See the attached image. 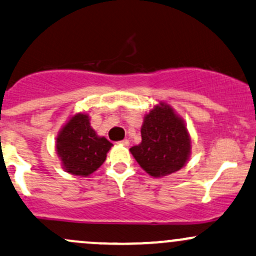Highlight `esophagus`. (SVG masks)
I'll return each instance as SVG.
<instances>
[{"label": "esophagus", "mask_w": 256, "mask_h": 256, "mask_svg": "<svg viewBox=\"0 0 256 256\" xmlns=\"http://www.w3.org/2000/svg\"><path fill=\"white\" fill-rule=\"evenodd\" d=\"M120 144H122V146H125V147H128V146L130 144V142H128V140H122V141L120 142Z\"/></svg>", "instance_id": "34e87169"}]
</instances>
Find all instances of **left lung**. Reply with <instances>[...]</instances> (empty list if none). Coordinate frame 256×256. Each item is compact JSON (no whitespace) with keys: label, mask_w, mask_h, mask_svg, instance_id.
<instances>
[{"label":"left lung","mask_w":256,"mask_h":256,"mask_svg":"<svg viewBox=\"0 0 256 256\" xmlns=\"http://www.w3.org/2000/svg\"><path fill=\"white\" fill-rule=\"evenodd\" d=\"M142 141L130 148L140 166L153 178L181 170L190 156L192 141L184 120L170 104L159 102L144 115Z\"/></svg>","instance_id":"1"}]
</instances>
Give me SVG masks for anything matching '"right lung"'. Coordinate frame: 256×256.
I'll return each mask as SVG.
<instances>
[{
  "instance_id": "right-lung-1",
  "label": "right lung",
  "mask_w": 256,
  "mask_h": 256,
  "mask_svg": "<svg viewBox=\"0 0 256 256\" xmlns=\"http://www.w3.org/2000/svg\"><path fill=\"white\" fill-rule=\"evenodd\" d=\"M104 136L92 128L90 116L80 112L69 118L56 138V152L62 168L70 175L87 178L104 162L112 148Z\"/></svg>"
}]
</instances>
